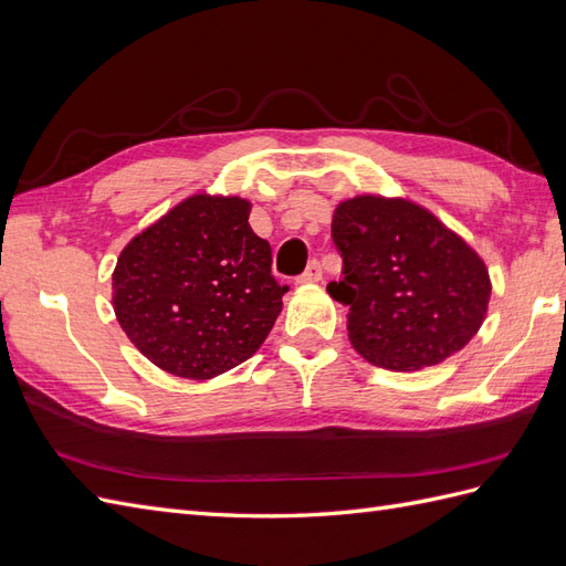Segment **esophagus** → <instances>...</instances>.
Instances as JSON below:
<instances>
[{"label": "esophagus", "mask_w": 566, "mask_h": 566, "mask_svg": "<svg viewBox=\"0 0 566 566\" xmlns=\"http://www.w3.org/2000/svg\"><path fill=\"white\" fill-rule=\"evenodd\" d=\"M323 280V268L317 260H313V263L306 268V272L301 274L298 277V284H313V282H321Z\"/></svg>", "instance_id": "34e87169"}]
</instances>
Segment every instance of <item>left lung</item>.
Returning <instances> with one entry per match:
<instances>
[{
    "mask_svg": "<svg viewBox=\"0 0 566 566\" xmlns=\"http://www.w3.org/2000/svg\"><path fill=\"white\" fill-rule=\"evenodd\" d=\"M349 342L373 366L411 373L461 352L481 329L490 274L471 245L409 198L354 196L332 214Z\"/></svg>",
    "mask_w": 566,
    "mask_h": 566,
    "instance_id": "obj_1",
    "label": "left lung"
}]
</instances>
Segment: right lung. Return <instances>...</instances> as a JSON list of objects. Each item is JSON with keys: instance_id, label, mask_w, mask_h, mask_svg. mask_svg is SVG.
I'll return each mask as SVG.
<instances>
[{"instance_id": "1", "label": "right lung", "mask_w": 566, "mask_h": 566, "mask_svg": "<svg viewBox=\"0 0 566 566\" xmlns=\"http://www.w3.org/2000/svg\"><path fill=\"white\" fill-rule=\"evenodd\" d=\"M251 200L193 193L124 245L112 272L114 315L159 370L212 380L251 358L286 286L249 224Z\"/></svg>"}]
</instances>
